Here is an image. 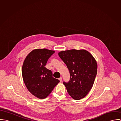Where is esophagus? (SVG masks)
Returning a JSON list of instances; mask_svg holds the SVG:
<instances>
[{
    "label": "esophagus",
    "instance_id": "esophagus-1",
    "mask_svg": "<svg viewBox=\"0 0 121 121\" xmlns=\"http://www.w3.org/2000/svg\"><path fill=\"white\" fill-rule=\"evenodd\" d=\"M59 80H60V82H62V77H60V78H59Z\"/></svg>",
    "mask_w": 121,
    "mask_h": 121
}]
</instances>
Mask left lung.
<instances>
[{
	"label": "left lung",
	"mask_w": 121,
	"mask_h": 121,
	"mask_svg": "<svg viewBox=\"0 0 121 121\" xmlns=\"http://www.w3.org/2000/svg\"><path fill=\"white\" fill-rule=\"evenodd\" d=\"M58 54L69 70L70 80L63 82L68 93L75 100L83 98L92 87L96 76L95 59L85 50L63 51Z\"/></svg>",
	"instance_id": "obj_1"
}]
</instances>
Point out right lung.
<instances>
[{"label": "right lung", "mask_w": 121, "mask_h": 121, "mask_svg": "<svg viewBox=\"0 0 121 121\" xmlns=\"http://www.w3.org/2000/svg\"><path fill=\"white\" fill-rule=\"evenodd\" d=\"M54 52L45 48L35 49L28 54L23 63L24 82L29 91L38 98H46L60 82L52 77V71L45 67Z\"/></svg>", "instance_id": "right-lung-1"}]
</instances>
